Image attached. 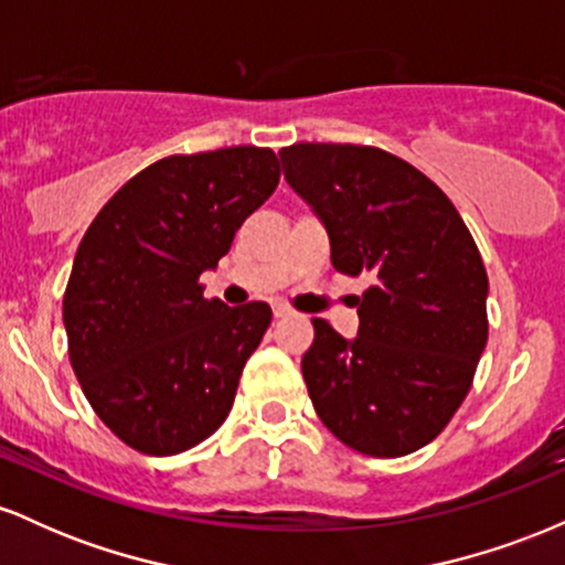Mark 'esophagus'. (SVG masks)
I'll return each mask as SVG.
<instances>
[{"instance_id":"esophagus-1","label":"esophagus","mask_w":565,"mask_h":565,"mask_svg":"<svg viewBox=\"0 0 565 565\" xmlns=\"http://www.w3.org/2000/svg\"><path fill=\"white\" fill-rule=\"evenodd\" d=\"M274 316H276V319H287V316H291V308H289V305L278 302V305H274Z\"/></svg>"}]
</instances>
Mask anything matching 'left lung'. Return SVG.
Wrapping results in <instances>:
<instances>
[{
    "instance_id": "8db88e82",
    "label": "left lung",
    "mask_w": 565,
    "mask_h": 565,
    "mask_svg": "<svg viewBox=\"0 0 565 565\" xmlns=\"http://www.w3.org/2000/svg\"><path fill=\"white\" fill-rule=\"evenodd\" d=\"M340 274H372L353 340L313 319L302 377L321 423L350 449L404 457L449 425L489 340L481 252L440 188L372 146L278 151Z\"/></svg>"
}]
</instances>
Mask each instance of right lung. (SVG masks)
<instances>
[{
	"mask_svg": "<svg viewBox=\"0 0 565 565\" xmlns=\"http://www.w3.org/2000/svg\"><path fill=\"white\" fill-rule=\"evenodd\" d=\"M278 174L270 148L167 157L84 233L63 297L68 359L97 417L132 449L188 451L228 417L270 308L206 300L199 276L228 255Z\"/></svg>",
	"mask_w": 565,
	"mask_h": 565,
	"instance_id": "1",
	"label": "right lung"
}]
</instances>
